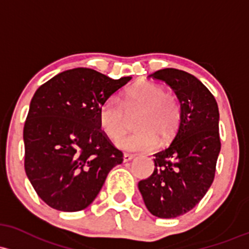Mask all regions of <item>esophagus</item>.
Instances as JSON below:
<instances>
[{
    "mask_svg": "<svg viewBox=\"0 0 249 249\" xmlns=\"http://www.w3.org/2000/svg\"><path fill=\"white\" fill-rule=\"evenodd\" d=\"M135 158V155H131V154H124V162H130Z\"/></svg>",
    "mask_w": 249,
    "mask_h": 249,
    "instance_id": "esophagus-1",
    "label": "esophagus"
}]
</instances>
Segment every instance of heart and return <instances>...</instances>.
Returning a JSON list of instances; mask_svg holds the SVG:
<instances>
[{"instance_id":"b5f03b06","label":"heart","mask_w":249,"mask_h":249,"mask_svg":"<svg viewBox=\"0 0 249 249\" xmlns=\"http://www.w3.org/2000/svg\"><path fill=\"white\" fill-rule=\"evenodd\" d=\"M141 107L136 118L137 130L116 141L126 151H151L163 142L174 137L182 118L181 104L176 95L164 92L160 85L143 81L129 87L122 100L110 97L99 106L98 122L104 133L117 138L126 129L125 112Z\"/></svg>"}]
</instances>
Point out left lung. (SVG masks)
<instances>
[{"mask_svg":"<svg viewBox=\"0 0 249 249\" xmlns=\"http://www.w3.org/2000/svg\"><path fill=\"white\" fill-rule=\"evenodd\" d=\"M174 89L182 108L178 130L166 149L155 154V170L139 181L147 210L160 218L185 214L212 185L221 150L217 103L196 76L164 68L149 75Z\"/></svg>","mask_w":249,"mask_h":249,"instance_id":"1","label":"left lung"}]
</instances>
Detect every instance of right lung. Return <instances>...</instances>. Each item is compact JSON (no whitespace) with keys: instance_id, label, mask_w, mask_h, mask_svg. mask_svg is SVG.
<instances>
[{"instance_id":"add662e5","label":"right lung","mask_w":249,"mask_h":249,"mask_svg":"<svg viewBox=\"0 0 249 249\" xmlns=\"http://www.w3.org/2000/svg\"><path fill=\"white\" fill-rule=\"evenodd\" d=\"M130 76L91 68L65 71L32 98L23 127L24 170L39 197L60 212L89 206L123 154L100 130L99 106Z\"/></svg>"}]
</instances>
